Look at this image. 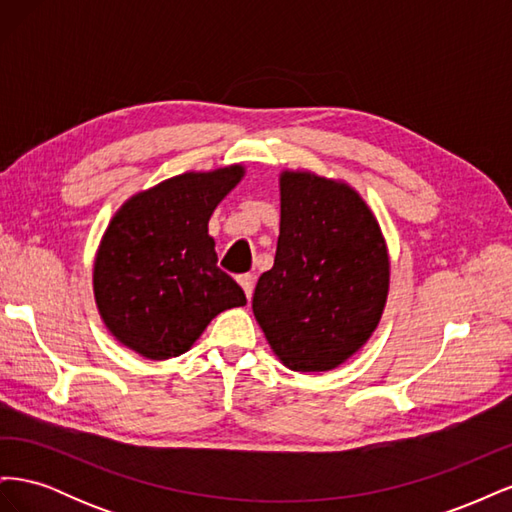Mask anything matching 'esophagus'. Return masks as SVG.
Returning a JSON list of instances; mask_svg holds the SVG:
<instances>
[{
  "label": "esophagus",
  "mask_w": 512,
  "mask_h": 512,
  "mask_svg": "<svg viewBox=\"0 0 512 512\" xmlns=\"http://www.w3.org/2000/svg\"><path fill=\"white\" fill-rule=\"evenodd\" d=\"M239 284L241 288L245 290V297L252 299V292H254V284H256V277L252 273H245V275H239Z\"/></svg>",
  "instance_id": "34e87169"
}]
</instances>
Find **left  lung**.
I'll return each instance as SVG.
<instances>
[{
  "label": "left lung",
  "mask_w": 512,
  "mask_h": 512,
  "mask_svg": "<svg viewBox=\"0 0 512 512\" xmlns=\"http://www.w3.org/2000/svg\"><path fill=\"white\" fill-rule=\"evenodd\" d=\"M282 220L273 269L252 309L292 371H329L363 348L389 294V254L374 213L350 185L282 173Z\"/></svg>",
  "instance_id": "8db88e82"
}]
</instances>
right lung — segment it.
<instances>
[{
	"mask_svg": "<svg viewBox=\"0 0 512 512\" xmlns=\"http://www.w3.org/2000/svg\"><path fill=\"white\" fill-rule=\"evenodd\" d=\"M243 166L185 173L132 196L108 224L94 265L100 316L123 346L153 361L190 350L245 292L218 267L209 218Z\"/></svg>",
	"mask_w": 512,
	"mask_h": 512,
	"instance_id": "right-lung-1",
	"label": "right lung"
}]
</instances>
